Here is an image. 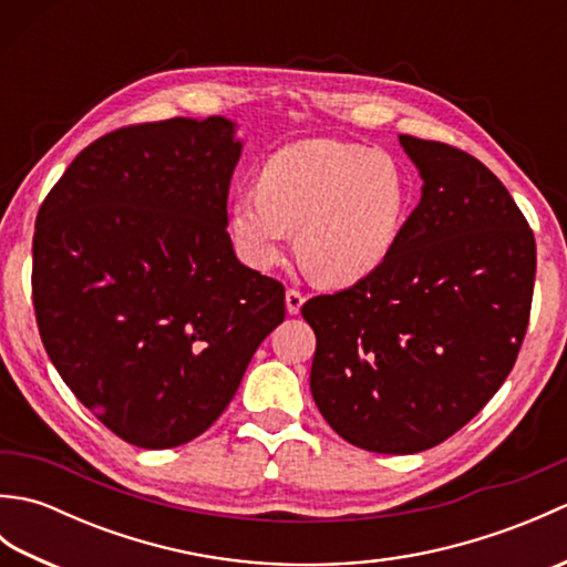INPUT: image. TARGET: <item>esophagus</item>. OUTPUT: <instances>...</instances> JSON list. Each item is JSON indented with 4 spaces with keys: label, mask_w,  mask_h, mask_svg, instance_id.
Listing matches in <instances>:
<instances>
[{
    "label": "esophagus",
    "mask_w": 567,
    "mask_h": 567,
    "mask_svg": "<svg viewBox=\"0 0 567 567\" xmlns=\"http://www.w3.org/2000/svg\"><path fill=\"white\" fill-rule=\"evenodd\" d=\"M302 305H305L302 292H299V290H287L285 292V307H287V311H290V315H299Z\"/></svg>",
    "instance_id": "34e87169"
}]
</instances>
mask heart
<instances>
[{
	"label": "heart",
	"mask_w": 567,
	"mask_h": 567,
	"mask_svg": "<svg viewBox=\"0 0 567 567\" xmlns=\"http://www.w3.org/2000/svg\"><path fill=\"white\" fill-rule=\"evenodd\" d=\"M412 209L406 167L384 151L336 138H305L265 161L258 187L231 204L240 256L270 270L290 248L329 285H353L378 272L400 244Z\"/></svg>",
	"instance_id": "obj_1"
}]
</instances>
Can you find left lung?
Instances as JSON below:
<instances>
[{
    "instance_id": "left-lung-1",
    "label": "left lung",
    "mask_w": 567,
    "mask_h": 567,
    "mask_svg": "<svg viewBox=\"0 0 567 567\" xmlns=\"http://www.w3.org/2000/svg\"><path fill=\"white\" fill-rule=\"evenodd\" d=\"M421 199L378 272L309 299V388L321 416L372 453L426 451L507 380L532 311L536 240L495 173L439 141L400 136Z\"/></svg>"
}]
</instances>
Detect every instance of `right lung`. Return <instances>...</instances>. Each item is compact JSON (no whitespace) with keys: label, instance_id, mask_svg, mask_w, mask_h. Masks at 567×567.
Instances as JSON below:
<instances>
[{"label":"right lung","instance_id":"1","mask_svg":"<svg viewBox=\"0 0 567 567\" xmlns=\"http://www.w3.org/2000/svg\"><path fill=\"white\" fill-rule=\"evenodd\" d=\"M236 128L179 116L112 131L70 163L35 219L45 353L78 400L141 449L207 431L285 319V287L246 268L226 234Z\"/></svg>","mask_w":567,"mask_h":567}]
</instances>
